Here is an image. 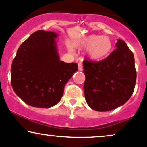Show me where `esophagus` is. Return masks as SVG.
<instances>
[{
	"mask_svg": "<svg viewBox=\"0 0 147 147\" xmlns=\"http://www.w3.org/2000/svg\"><path fill=\"white\" fill-rule=\"evenodd\" d=\"M78 69L80 71H82L83 69V67H82V64L81 63H78Z\"/></svg>",
	"mask_w": 147,
	"mask_h": 147,
	"instance_id": "34e87169",
	"label": "esophagus"
}]
</instances>
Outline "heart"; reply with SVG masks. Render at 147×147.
Listing matches in <instances>:
<instances>
[{
	"label": "heart",
	"mask_w": 147,
	"mask_h": 147,
	"mask_svg": "<svg viewBox=\"0 0 147 147\" xmlns=\"http://www.w3.org/2000/svg\"><path fill=\"white\" fill-rule=\"evenodd\" d=\"M77 47L87 49L88 57L93 60H100L106 57L112 49V43L107 36L90 35L76 42Z\"/></svg>",
	"instance_id": "obj_1"
}]
</instances>
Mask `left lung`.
I'll use <instances>...</instances> for the list:
<instances>
[{"label":"left lung","instance_id":"obj_1","mask_svg":"<svg viewBox=\"0 0 147 147\" xmlns=\"http://www.w3.org/2000/svg\"><path fill=\"white\" fill-rule=\"evenodd\" d=\"M116 47L105 60L83 62L84 97L94 110L116 109L128 101L134 92L137 79L134 55L121 40H117Z\"/></svg>","mask_w":147,"mask_h":147}]
</instances>
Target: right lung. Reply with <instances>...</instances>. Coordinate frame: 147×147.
Here are the masks:
<instances>
[{
  "instance_id": "1",
  "label": "right lung",
  "mask_w": 147,
  "mask_h": 147,
  "mask_svg": "<svg viewBox=\"0 0 147 147\" xmlns=\"http://www.w3.org/2000/svg\"><path fill=\"white\" fill-rule=\"evenodd\" d=\"M55 32L38 30L20 45L11 66V84L28 105L50 108L61 100L78 64L60 61Z\"/></svg>"
}]
</instances>
